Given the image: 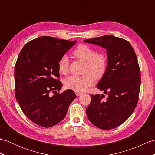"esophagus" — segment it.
Returning a JSON list of instances; mask_svg holds the SVG:
<instances>
[{"label":"esophagus","mask_w":155,"mask_h":155,"mask_svg":"<svg viewBox=\"0 0 155 155\" xmlns=\"http://www.w3.org/2000/svg\"><path fill=\"white\" fill-rule=\"evenodd\" d=\"M75 94H76V95H77V96L78 97V96H79V95H81L82 93H81V92H78V91H75Z\"/></svg>","instance_id":"esophagus-1"}]
</instances>
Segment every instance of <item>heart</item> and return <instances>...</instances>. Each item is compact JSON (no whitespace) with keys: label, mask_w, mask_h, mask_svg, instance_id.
<instances>
[{"label":"heart","mask_w":155,"mask_h":155,"mask_svg":"<svg viewBox=\"0 0 155 155\" xmlns=\"http://www.w3.org/2000/svg\"><path fill=\"white\" fill-rule=\"evenodd\" d=\"M76 57L86 62L83 76L72 75L66 78L65 87L75 91H84L93 84L96 78H101L107 71L108 60L104 53H97L94 48L86 45H80L73 51ZM58 69L61 73L67 74L69 72V60L63 55L58 62Z\"/></svg>","instance_id":"heart-1"}]
</instances>
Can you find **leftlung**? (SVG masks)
<instances>
[{
  "instance_id": "obj_1",
  "label": "left lung",
  "mask_w": 155,
  "mask_h": 155,
  "mask_svg": "<svg viewBox=\"0 0 155 155\" xmlns=\"http://www.w3.org/2000/svg\"><path fill=\"white\" fill-rule=\"evenodd\" d=\"M84 42L106 49L108 60L107 71L97 85L107 98L91 94L87 117L101 129H113L128 119L138 103L140 72L135 52L127 41L110 35Z\"/></svg>"
}]
</instances>
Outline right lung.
I'll return each mask as SVG.
<instances>
[{
    "instance_id": "right-lung-1",
    "label": "right lung",
    "mask_w": 155,
    "mask_h": 155,
    "mask_svg": "<svg viewBox=\"0 0 155 155\" xmlns=\"http://www.w3.org/2000/svg\"><path fill=\"white\" fill-rule=\"evenodd\" d=\"M76 42L44 36L28 42L19 53L15 67V97L24 114L39 126L60 123L77 97L71 89L50 94L62 88L57 79L58 62Z\"/></svg>"
}]
</instances>
